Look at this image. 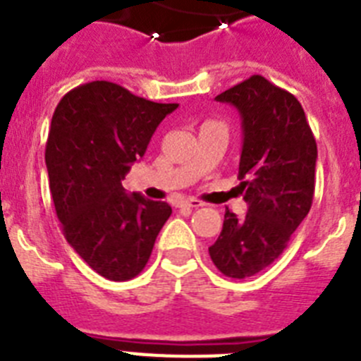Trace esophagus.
<instances>
[{"mask_svg":"<svg viewBox=\"0 0 361 361\" xmlns=\"http://www.w3.org/2000/svg\"><path fill=\"white\" fill-rule=\"evenodd\" d=\"M202 206V202L197 199H186L183 202H178V208H190V209H197Z\"/></svg>","mask_w":361,"mask_h":361,"instance_id":"esophagus-1","label":"esophagus"}]
</instances>
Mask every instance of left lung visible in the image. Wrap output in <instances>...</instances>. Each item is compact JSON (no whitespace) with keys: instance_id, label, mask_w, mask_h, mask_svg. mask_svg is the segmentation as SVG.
I'll list each match as a JSON object with an SVG mask.
<instances>
[{"instance_id":"left-lung-1","label":"left lung","mask_w":361,"mask_h":361,"mask_svg":"<svg viewBox=\"0 0 361 361\" xmlns=\"http://www.w3.org/2000/svg\"><path fill=\"white\" fill-rule=\"evenodd\" d=\"M216 101L240 111L238 188L247 213L238 219L226 212L209 257L222 275L240 280L275 262L307 216L314 197L317 141L298 99L262 75L231 86Z\"/></svg>"}]
</instances>
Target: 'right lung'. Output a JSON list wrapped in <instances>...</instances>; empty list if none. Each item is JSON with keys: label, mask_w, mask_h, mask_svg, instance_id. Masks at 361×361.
Masks as SVG:
<instances>
[{"label": "right lung", "mask_w": 361, "mask_h": 361, "mask_svg": "<svg viewBox=\"0 0 361 361\" xmlns=\"http://www.w3.org/2000/svg\"><path fill=\"white\" fill-rule=\"evenodd\" d=\"M177 106L92 81L70 90L54 111L44 161L57 219L75 253L104 279L139 275L170 219V204L126 195L121 180Z\"/></svg>", "instance_id": "obj_1"}]
</instances>
